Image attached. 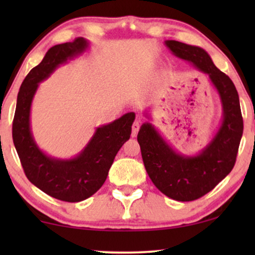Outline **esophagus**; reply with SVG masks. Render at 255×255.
<instances>
[{
    "label": "esophagus",
    "mask_w": 255,
    "mask_h": 255,
    "mask_svg": "<svg viewBox=\"0 0 255 255\" xmlns=\"http://www.w3.org/2000/svg\"><path fill=\"white\" fill-rule=\"evenodd\" d=\"M139 128H140V124H139V121L135 120V121L133 122V124H132V133H131L132 137H135V135H137L138 131H139Z\"/></svg>",
    "instance_id": "1"
}]
</instances>
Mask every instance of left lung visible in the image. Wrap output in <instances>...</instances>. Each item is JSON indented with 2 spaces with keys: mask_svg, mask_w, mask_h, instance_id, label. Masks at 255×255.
I'll return each instance as SVG.
<instances>
[{
  "mask_svg": "<svg viewBox=\"0 0 255 255\" xmlns=\"http://www.w3.org/2000/svg\"><path fill=\"white\" fill-rule=\"evenodd\" d=\"M165 45L175 57L208 75L222 104L218 130L196 154L177 152L149 122L138 132L142 161L154 186L169 198L189 202L211 191L232 170L244 130L242 110L231 79L216 67L207 51L176 40H166ZM144 116L151 120L148 111Z\"/></svg>",
  "mask_w": 255,
  "mask_h": 255,
  "instance_id": "8db88e82",
  "label": "left lung"
}]
</instances>
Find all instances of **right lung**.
Returning a JSON list of instances; mask_svg holds the SVG:
<instances>
[{
	"label": "right lung",
	"mask_w": 255,
	"mask_h": 255,
	"mask_svg": "<svg viewBox=\"0 0 255 255\" xmlns=\"http://www.w3.org/2000/svg\"><path fill=\"white\" fill-rule=\"evenodd\" d=\"M89 45V40L79 37L74 41L54 45L46 52L20 86L12 123L13 145L26 177L45 194L65 202L86 200L103 186L117 152L130 138L135 118L134 113H128L96 128L82 151L69 159L48 155L34 140L31 106L39 83L60 65L85 53Z\"/></svg>",
	"instance_id": "add662e5"
}]
</instances>
